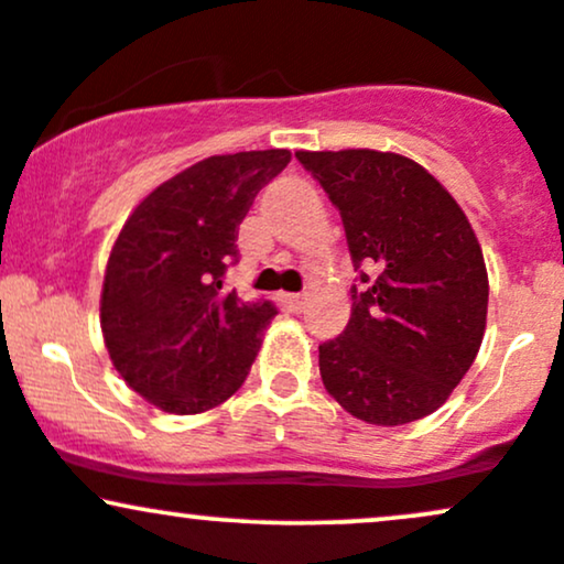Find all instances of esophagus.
<instances>
[{
	"instance_id": "esophagus-1",
	"label": "esophagus",
	"mask_w": 564,
	"mask_h": 564,
	"mask_svg": "<svg viewBox=\"0 0 564 564\" xmlns=\"http://www.w3.org/2000/svg\"><path fill=\"white\" fill-rule=\"evenodd\" d=\"M283 304H286L289 313H302L304 304H307V296H304V294H286V296H283Z\"/></svg>"
}]
</instances>
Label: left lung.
I'll return each mask as SVG.
<instances>
[{"instance_id": "1", "label": "left lung", "mask_w": 564, "mask_h": 564, "mask_svg": "<svg viewBox=\"0 0 564 564\" xmlns=\"http://www.w3.org/2000/svg\"><path fill=\"white\" fill-rule=\"evenodd\" d=\"M339 209L358 270L345 332L318 347L334 400L368 424L430 416L475 364L488 273L462 206L416 161L379 151H300Z\"/></svg>"}]
</instances>
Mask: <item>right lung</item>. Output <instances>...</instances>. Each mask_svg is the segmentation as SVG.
<instances>
[{"mask_svg":"<svg viewBox=\"0 0 564 564\" xmlns=\"http://www.w3.org/2000/svg\"><path fill=\"white\" fill-rule=\"evenodd\" d=\"M289 151L212 156L159 185L116 238L100 326L116 371L166 413H200L249 377L262 332L278 315L223 281L238 262V225Z\"/></svg>","mask_w":564,"mask_h":564,"instance_id":"1","label":"right lung"}]
</instances>
